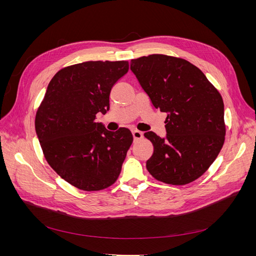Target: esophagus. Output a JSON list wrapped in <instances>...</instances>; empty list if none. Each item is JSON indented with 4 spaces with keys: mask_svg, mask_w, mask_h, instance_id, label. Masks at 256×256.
<instances>
[{
    "mask_svg": "<svg viewBox=\"0 0 256 256\" xmlns=\"http://www.w3.org/2000/svg\"><path fill=\"white\" fill-rule=\"evenodd\" d=\"M132 136H134V141L141 140V138H143V134L141 132V131H138V130H134L132 131Z\"/></svg>",
    "mask_w": 256,
    "mask_h": 256,
    "instance_id": "1",
    "label": "esophagus"
}]
</instances>
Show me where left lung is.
<instances>
[{
  "label": "left lung",
  "instance_id": "obj_1",
  "mask_svg": "<svg viewBox=\"0 0 256 256\" xmlns=\"http://www.w3.org/2000/svg\"><path fill=\"white\" fill-rule=\"evenodd\" d=\"M130 69L152 106L168 114L166 138L144 134L154 145L147 171L168 184L194 182L212 164L226 140L220 92L196 66L180 58L152 54L131 60Z\"/></svg>",
  "mask_w": 256,
  "mask_h": 256
}]
</instances>
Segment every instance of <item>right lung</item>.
Masks as SVG:
<instances>
[{"instance_id":"right-lung-1","label":"right lung","mask_w":256,"mask_h":256,"mask_svg":"<svg viewBox=\"0 0 256 256\" xmlns=\"http://www.w3.org/2000/svg\"><path fill=\"white\" fill-rule=\"evenodd\" d=\"M129 70L127 60H90L67 66L50 81L35 118L44 156L64 180L83 191L109 188L118 180L134 136L96 122L109 110L113 85Z\"/></svg>"}]
</instances>
